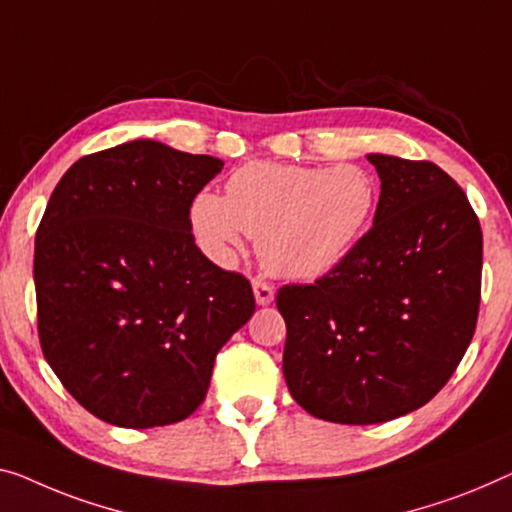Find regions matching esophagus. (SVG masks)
<instances>
[{
	"label": "esophagus",
	"mask_w": 512,
	"mask_h": 512,
	"mask_svg": "<svg viewBox=\"0 0 512 512\" xmlns=\"http://www.w3.org/2000/svg\"><path fill=\"white\" fill-rule=\"evenodd\" d=\"M253 292H255L257 305H269L273 299H276V292H273V287L262 278L253 280Z\"/></svg>",
	"instance_id": "esophagus-1"
}]
</instances>
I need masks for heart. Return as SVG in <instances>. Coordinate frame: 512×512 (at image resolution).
<instances>
[{
  "label": "heart",
  "mask_w": 512,
  "mask_h": 512,
  "mask_svg": "<svg viewBox=\"0 0 512 512\" xmlns=\"http://www.w3.org/2000/svg\"><path fill=\"white\" fill-rule=\"evenodd\" d=\"M375 202V181L358 165L322 170L257 160L227 179L225 195L197 193L190 225L216 262H230L250 234L273 276L317 280L354 248Z\"/></svg>",
  "instance_id": "obj_1"
}]
</instances>
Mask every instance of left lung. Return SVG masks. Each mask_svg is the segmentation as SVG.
I'll use <instances>...</instances> for the list:
<instances>
[{
	"mask_svg": "<svg viewBox=\"0 0 512 512\" xmlns=\"http://www.w3.org/2000/svg\"><path fill=\"white\" fill-rule=\"evenodd\" d=\"M381 179L370 232L315 285H285L282 372L315 418L372 425L430 402L476 331L483 232L430 160L368 154Z\"/></svg>",
	"mask_w": 512,
	"mask_h": 512,
	"instance_id": "obj_1",
	"label": "left lung"
}]
</instances>
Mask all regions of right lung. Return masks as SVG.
Wrapping results in <instances>:
<instances>
[{"label":"right lung","mask_w":512,"mask_h":512,"mask_svg":"<svg viewBox=\"0 0 512 512\" xmlns=\"http://www.w3.org/2000/svg\"><path fill=\"white\" fill-rule=\"evenodd\" d=\"M213 156L133 140L68 167L36 232L45 361L101 421L156 427L207 398L213 361L253 317L250 282L195 246L190 207Z\"/></svg>","instance_id":"right-lung-1"}]
</instances>
